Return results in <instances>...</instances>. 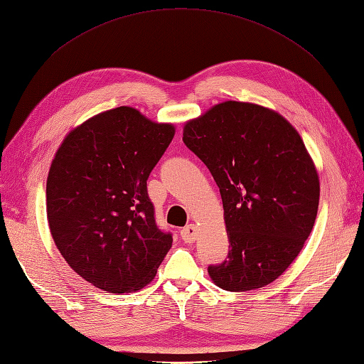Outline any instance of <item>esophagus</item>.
<instances>
[{"label": "esophagus", "mask_w": 364, "mask_h": 364, "mask_svg": "<svg viewBox=\"0 0 364 364\" xmlns=\"http://www.w3.org/2000/svg\"><path fill=\"white\" fill-rule=\"evenodd\" d=\"M181 237L185 243H193L198 238V228L195 224H188L181 230Z\"/></svg>", "instance_id": "obj_1"}]
</instances>
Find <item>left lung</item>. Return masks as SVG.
<instances>
[{
    "label": "left lung",
    "instance_id": "obj_1",
    "mask_svg": "<svg viewBox=\"0 0 364 364\" xmlns=\"http://www.w3.org/2000/svg\"><path fill=\"white\" fill-rule=\"evenodd\" d=\"M183 143L220 188L228 260L208 266L225 291L269 285L301 252L318 215L319 176L304 140L279 112L224 101L187 121Z\"/></svg>",
    "mask_w": 364,
    "mask_h": 364
}]
</instances>
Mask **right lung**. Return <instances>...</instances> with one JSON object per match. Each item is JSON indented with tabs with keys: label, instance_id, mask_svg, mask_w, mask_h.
Returning <instances> with one entry per match:
<instances>
[{
	"label": "right lung",
	"instance_id": "right-lung-1",
	"mask_svg": "<svg viewBox=\"0 0 364 364\" xmlns=\"http://www.w3.org/2000/svg\"><path fill=\"white\" fill-rule=\"evenodd\" d=\"M176 134L129 106L67 134L46 179V216L70 268L107 293L139 291L173 245L154 220L146 181Z\"/></svg>",
	"mask_w": 364,
	"mask_h": 364
}]
</instances>
